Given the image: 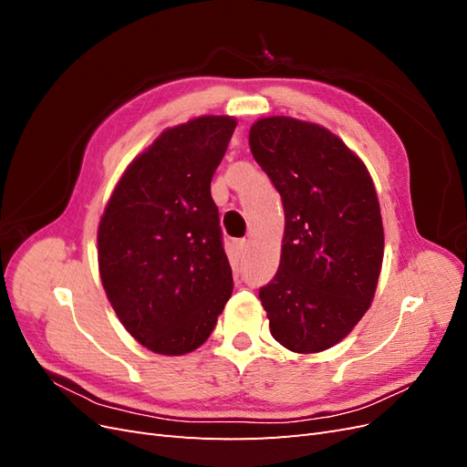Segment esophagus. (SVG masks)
Segmentation results:
<instances>
[{
    "label": "esophagus",
    "instance_id": "obj_1",
    "mask_svg": "<svg viewBox=\"0 0 467 467\" xmlns=\"http://www.w3.org/2000/svg\"><path fill=\"white\" fill-rule=\"evenodd\" d=\"M245 249H247V242H245V239H239V242H235V251H237L239 257H244Z\"/></svg>",
    "mask_w": 467,
    "mask_h": 467
}]
</instances>
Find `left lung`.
I'll use <instances>...</instances> for the list:
<instances>
[{"label":"left lung","mask_w":467,"mask_h":467,"mask_svg":"<svg viewBox=\"0 0 467 467\" xmlns=\"http://www.w3.org/2000/svg\"><path fill=\"white\" fill-rule=\"evenodd\" d=\"M249 148L285 206L278 271L259 290L268 327L292 352L331 348L368 312L378 286L384 228L372 177L314 122L261 119Z\"/></svg>","instance_id":"left-lung-1"}]
</instances>
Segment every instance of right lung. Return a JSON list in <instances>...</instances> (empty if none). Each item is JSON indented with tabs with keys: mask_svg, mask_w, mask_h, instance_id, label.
Here are the masks:
<instances>
[{
	"mask_svg": "<svg viewBox=\"0 0 467 467\" xmlns=\"http://www.w3.org/2000/svg\"><path fill=\"white\" fill-rule=\"evenodd\" d=\"M234 117L173 126L129 165L99 222V273L140 345L179 357L210 337L234 290L222 245L214 177Z\"/></svg>",
	"mask_w": 467,
	"mask_h": 467,
	"instance_id": "add662e5",
	"label": "right lung"
}]
</instances>
